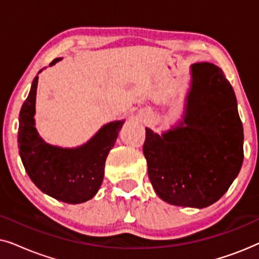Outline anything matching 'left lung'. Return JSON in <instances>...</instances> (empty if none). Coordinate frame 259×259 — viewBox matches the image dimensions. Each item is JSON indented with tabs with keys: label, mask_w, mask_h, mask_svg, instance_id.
<instances>
[{
	"label": "left lung",
	"mask_w": 259,
	"mask_h": 259,
	"mask_svg": "<svg viewBox=\"0 0 259 259\" xmlns=\"http://www.w3.org/2000/svg\"><path fill=\"white\" fill-rule=\"evenodd\" d=\"M185 126L162 136L146 128L143 151L155 193L177 206L206 207L222 198L243 164V125L235 92L213 63L191 67Z\"/></svg>",
	"instance_id": "1"
}]
</instances>
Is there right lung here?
I'll list each match as a JSON object with an SVG mask.
<instances>
[{
  "label": "right lung",
  "mask_w": 259,
  "mask_h": 259,
  "mask_svg": "<svg viewBox=\"0 0 259 259\" xmlns=\"http://www.w3.org/2000/svg\"><path fill=\"white\" fill-rule=\"evenodd\" d=\"M60 60H53L51 66ZM37 81L38 76H35L20 111L17 146L21 160L31 182L42 192L68 204L83 203L100 189L106 158L123 121L107 123L81 147L69 150L48 145L34 126Z\"/></svg>",
  "instance_id": "obj_1"
}]
</instances>
